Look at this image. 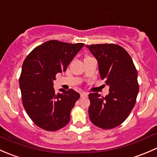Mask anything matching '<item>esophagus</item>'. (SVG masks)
I'll return each mask as SVG.
<instances>
[{
	"label": "esophagus",
	"mask_w": 157,
	"mask_h": 157,
	"mask_svg": "<svg viewBox=\"0 0 157 157\" xmlns=\"http://www.w3.org/2000/svg\"><path fill=\"white\" fill-rule=\"evenodd\" d=\"M88 96V93H86V92H82L81 93H80V97L81 98H86Z\"/></svg>",
	"instance_id": "34e87169"
}]
</instances>
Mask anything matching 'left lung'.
Segmentation results:
<instances>
[{
    "label": "left lung",
    "mask_w": 157,
    "mask_h": 157,
    "mask_svg": "<svg viewBox=\"0 0 157 157\" xmlns=\"http://www.w3.org/2000/svg\"><path fill=\"white\" fill-rule=\"evenodd\" d=\"M96 58L102 80L109 86V93L101 97L89 94V116L94 125L112 129L128 118L136 102L139 84L137 72L129 54L115 44L86 45Z\"/></svg>",
    "instance_id": "1"
}]
</instances>
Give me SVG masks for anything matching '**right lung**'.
I'll return each instance as SVG.
<instances>
[{
	"label": "right lung",
	"instance_id": "add662e5",
	"mask_svg": "<svg viewBox=\"0 0 157 157\" xmlns=\"http://www.w3.org/2000/svg\"><path fill=\"white\" fill-rule=\"evenodd\" d=\"M83 45L50 40L35 48L25 59L20 77L22 101L38 127L55 131L68 124L80 94L72 89H60L61 93H56L53 80L58 73L66 71Z\"/></svg>",
	"mask_w": 157,
	"mask_h": 157
}]
</instances>
